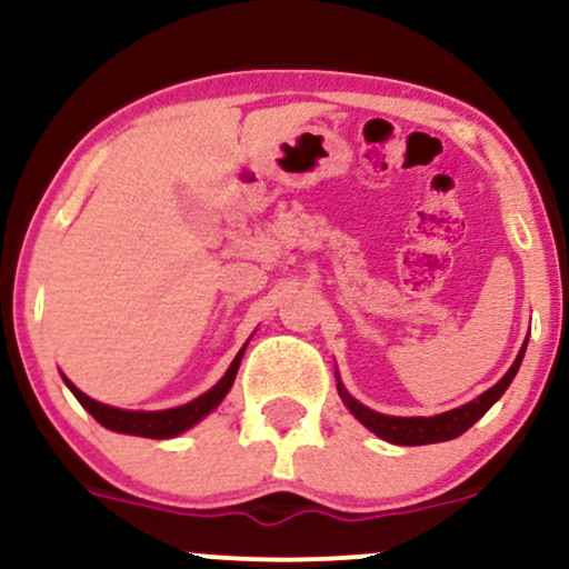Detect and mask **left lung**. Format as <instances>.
Listing matches in <instances>:
<instances>
[{
	"label": "left lung",
	"instance_id": "1",
	"mask_svg": "<svg viewBox=\"0 0 569 569\" xmlns=\"http://www.w3.org/2000/svg\"><path fill=\"white\" fill-rule=\"evenodd\" d=\"M530 337V335H527ZM525 350H527V339L525 345H521L519 356H516V361L511 363V369L506 371V375L500 377V382H495L492 388L485 390L479 398H473V401L462 403V407L457 409H449V411H441V415H433V417H393V415H380V411L363 407L361 401H356L348 390H345L342 380H339L337 375V390H339V398H342L345 407L350 409V415L356 417L361 426H367L371 433L380 436V439L390 441V443H398V447H420V443H439V441H452L457 436L466 433L468 428L473 426V422H479L481 417L487 415L489 407H492L498 398L506 393L508 385L513 382L516 371L521 367V358H525Z\"/></svg>",
	"mask_w": 569,
	"mask_h": 569
}]
</instances>
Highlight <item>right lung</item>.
Instances as JSON below:
<instances>
[{"label":"right lung","instance_id":"right-lung-1","mask_svg":"<svg viewBox=\"0 0 569 569\" xmlns=\"http://www.w3.org/2000/svg\"><path fill=\"white\" fill-rule=\"evenodd\" d=\"M246 345L240 348L238 356H234V361L230 363V369L224 371V377H221V380L213 385L211 390H206V393L194 398V401L181 403V407H173V409L139 411V409L109 407V403H101V401H96V398L84 396L74 382L67 380V375H61V377H63V382H67V388L74 393L77 401H80L82 407L88 409L103 428L114 430V433L143 436V439H173V436L184 433V430L198 426L202 417L211 415V411L217 409L221 401H224V396L230 393V388L234 382V375H238V369H240V361H243Z\"/></svg>","mask_w":569,"mask_h":569}]
</instances>
